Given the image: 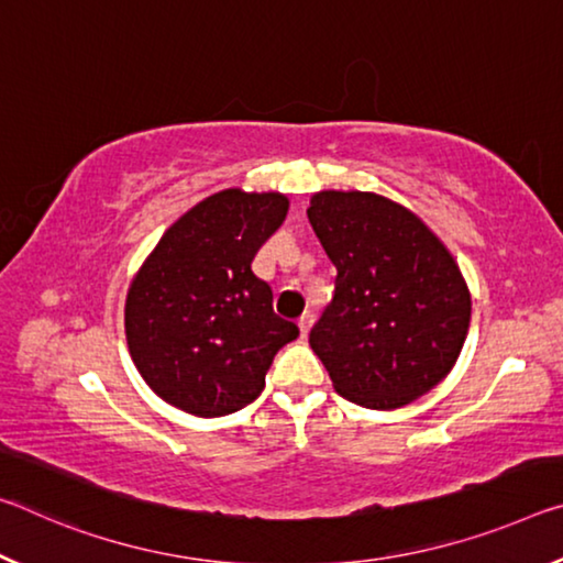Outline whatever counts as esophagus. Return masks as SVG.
I'll list each match as a JSON object with an SVG mask.
<instances>
[{"label":"esophagus","instance_id":"obj_1","mask_svg":"<svg viewBox=\"0 0 563 563\" xmlns=\"http://www.w3.org/2000/svg\"><path fill=\"white\" fill-rule=\"evenodd\" d=\"M310 325H313V313H302V316L298 318V328H300V335H302V338L308 335Z\"/></svg>","mask_w":563,"mask_h":563}]
</instances>
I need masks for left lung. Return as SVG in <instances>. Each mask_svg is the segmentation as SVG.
<instances>
[{
	"label": "left lung",
	"mask_w": 563,
	"mask_h": 563,
	"mask_svg": "<svg viewBox=\"0 0 563 563\" xmlns=\"http://www.w3.org/2000/svg\"><path fill=\"white\" fill-rule=\"evenodd\" d=\"M308 220L338 271L308 338L333 388L373 410L426 396L456 365L471 323L468 285L449 247L376 192L320 190Z\"/></svg>",
	"instance_id": "1"
}]
</instances>
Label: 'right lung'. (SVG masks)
Instances as JSON below:
<instances>
[{
    "label": "right lung",
    "mask_w": 563,
    "mask_h": 563,
    "mask_svg": "<svg viewBox=\"0 0 563 563\" xmlns=\"http://www.w3.org/2000/svg\"><path fill=\"white\" fill-rule=\"evenodd\" d=\"M288 205L280 192L240 187L210 195L165 230L132 278V363L169 406L200 418L235 413L261 396L275 353L298 338L250 267Z\"/></svg>",
    "instance_id": "obj_1"
}]
</instances>
